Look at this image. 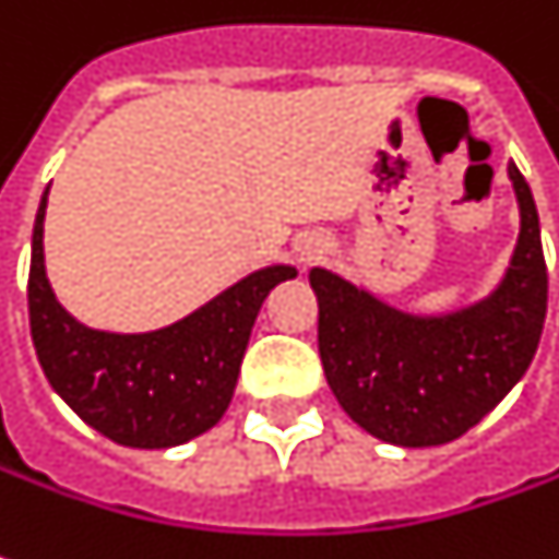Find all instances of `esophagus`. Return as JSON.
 I'll return each mask as SVG.
<instances>
[{
    "instance_id": "obj_1",
    "label": "esophagus",
    "mask_w": 559,
    "mask_h": 559,
    "mask_svg": "<svg viewBox=\"0 0 559 559\" xmlns=\"http://www.w3.org/2000/svg\"><path fill=\"white\" fill-rule=\"evenodd\" d=\"M317 254H320V249H317V246H313V242H307L305 249H301V258H305V261H313V258H317Z\"/></svg>"
}]
</instances>
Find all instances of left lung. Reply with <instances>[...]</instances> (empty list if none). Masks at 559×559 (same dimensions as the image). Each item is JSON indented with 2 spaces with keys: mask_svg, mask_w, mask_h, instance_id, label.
Returning <instances> with one entry per match:
<instances>
[{
  "mask_svg": "<svg viewBox=\"0 0 559 559\" xmlns=\"http://www.w3.org/2000/svg\"><path fill=\"white\" fill-rule=\"evenodd\" d=\"M520 205L511 264L486 298L449 313H406L313 267L320 359L359 428L406 449L443 445L480 425L526 376L548 310V267L533 190L511 163Z\"/></svg>",
  "mask_w": 559,
  "mask_h": 559,
  "instance_id": "left-lung-1",
  "label": "left lung"
}]
</instances>
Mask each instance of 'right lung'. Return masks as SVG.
Returning a JSON list of instances; mask_svg holds the SVG:
<instances>
[{
  "label": "right lung",
  "mask_w": 559,
  "mask_h": 559,
  "mask_svg": "<svg viewBox=\"0 0 559 559\" xmlns=\"http://www.w3.org/2000/svg\"><path fill=\"white\" fill-rule=\"evenodd\" d=\"M45 205L48 190L33 224L26 305L33 347L55 393L88 428L131 449H168L215 428L234 400L258 310L273 286L298 271L292 264L261 267L153 332H100L70 317L51 292Z\"/></svg>",
  "instance_id": "1"
}]
</instances>
